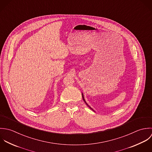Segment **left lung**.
Here are the masks:
<instances>
[{
    "label": "left lung",
    "instance_id": "1",
    "mask_svg": "<svg viewBox=\"0 0 152 152\" xmlns=\"http://www.w3.org/2000/svg\"><path fill=\"white\" fill-rule=\"evenodd\" d=\"M82 97H83V100H84V102H85V103H86V105H87V106H88V107H89V108H91V110H93V109H91V107H90V106H89V105H88V103H86V102H85V99H84V97H83V94H82Z\"/></svg>",
    "mask_w": 152,
    "mask_h": 152
}]
</instances>
